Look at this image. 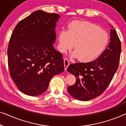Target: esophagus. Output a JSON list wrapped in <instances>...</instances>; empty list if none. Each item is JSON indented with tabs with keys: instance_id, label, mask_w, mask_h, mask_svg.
<instances>
[{
	"instance_id": "1",
	"label": "esophagus",
	"mask_w": 126,
	"mask_h": 126,
	"mask_svg": "<svg viewBox=\"0 0 126 126\" xmlns=\"http://www.w3.org/2000/svg\"><path fill=\"white\" fill-rule=\"evenodd\" d=\"M63 63H64V68H65V70H66L67 69V68H68V67L69 66V65L70 63H69V61L68 58H65L64 60H63Z\"/></svg>"
}]
</instances>
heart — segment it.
I'll return each mask as SVG.
<instances>
[{
	"mask_svg": "<svg viewBox=\"0 0 126 126\" xmlns=\"http://www.w3.org/2000/svg\"><path fill=\"white\" fill-rule=\"evenodd\" d=\"M108 34L98 26L86 21H73L68 30H62L58 34L60 49L66 52L73 47V57L82 62H89L97 57L107 44Z\"/></svg>",
	"mask_w": 126,
	"mask_h": 126,
	"instance_id": "b5f03b06",
	"label": "heart"
}]
</instances>
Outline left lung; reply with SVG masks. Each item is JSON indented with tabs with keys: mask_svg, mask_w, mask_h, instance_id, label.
<instances>
[{
	"mask_svg": "<svg viewBox=\"0 0 126 126\" xmlns=\"http://www.w3.org/2000/svg\"><path fill=\"white\" fill-rule=\"evenodd\" d=\"M110 30V42L97 59L87 63H72L67 71L75 75L76 81L68 91L75 99L88 101L102 94L118 68L121 43L113 27Z\"/></svg>",
	"mask_w": 126,
	"mask_h": 126,
	"instance_id": "obj_1",
	"label": "left lung"
}]
</instances>
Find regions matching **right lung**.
Instances as JSON below:
<instances>
[{
    "mask_svg": "<svg viewBox=\"0 0 126 126\" xmlns=\"http://www.w3.org/2000/svg\"><path fill=\"white\" fill-rule=\"evenodd\" d=\"M57 14L37 10L17 24L8 46L11 77L27 95L41 94L54 76L64 70L63 54L53 47Z\"/></svg>",
    "mask_w": 126,
    "mask_h": 126,
    "instance_id": "1",
    "label": "right lung"
}]
</instances>
